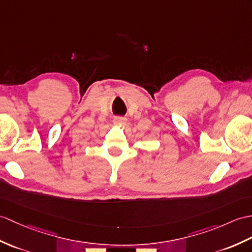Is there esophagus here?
<instances>
[{"mask_svg":"<svg viewBox=\"0 0 252 252\" xmlns=\"http://www.w3.org/2000/svg\"><path fill=\"white\" fill-rule=\"evenodd\" d=\"M126 122V119L125 117H115L114 118V124L115 125H125Z\"/></svg>","mask_w":252,"mask_h":252,"instance_id":"34e87169","label":"esophagus"}]
</instances>
